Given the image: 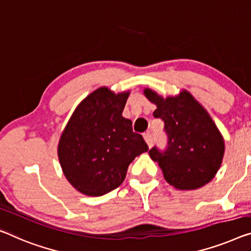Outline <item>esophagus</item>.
Wrapping results in <instances>:
<instances>
[{"label": "esophagus", "instance_id": "34e87169", "mask_svg": "<svg viewBox=\"0 0 251 251\" xmlns=\"http://www.w3.org/2000/svg\"><path fill=\"white\" fill-rule=\"evenodd\" d=\"M143 137H144V141L147 142V144H148V147L149 148H151L152 145H153V137H152V135L150 133H147V134H144L143 135Z\"/></svg>", "mask_w": 251, "mask_h": 251}]
</instances>
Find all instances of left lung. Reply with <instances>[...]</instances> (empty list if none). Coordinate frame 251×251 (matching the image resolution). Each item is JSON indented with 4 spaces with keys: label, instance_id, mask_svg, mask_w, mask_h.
I'll return each mask as SVG.
<instances>
[{
    "label": "left lung",
    "instance_id": "1",
    "mask_svg": "<svg viewBox=\"0 0 251 251\" xmlns=\"http://www.w3.org/2000/svg\"><path fill=\"white\" fill-rule=\"evenodd\" d=\"M144 96L154 103L155 118L164 122L168 148L149 151L158 162L168 184L179 190H194L215 177L222 164L226 144L208 111L187 90L163 98L145 88Z\"/></svg>",
    "mask_w": 251,
    "mask_h": 251
}]
</instances>
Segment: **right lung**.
Masks as SVG:
<instances>
[{
  "label": "right lung",
  "instance_id": "1",
  "mask_svg": "<svg viewBox=\"0 0 251 251\" xmlns=\"http://www.w3.org/2000/svg\"><path fill=\"white\" fill-rule=\"evenodd\" d=\"M129 91L101 87L77 104L67 122L57 154L63 174L77 192L101 196L121 186L130 162L149 148L122 116Z\"/></svg>",
  "mask_w": 251,
  "mask_h": 251
}]
</instances>
